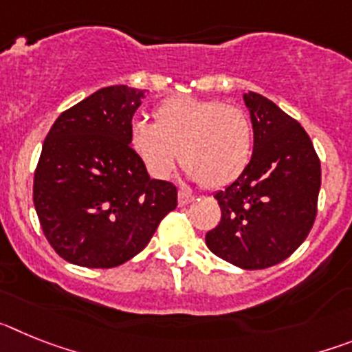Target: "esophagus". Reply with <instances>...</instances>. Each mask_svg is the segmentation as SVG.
<instances>
[{
  "instance_id": "obj_1",
  "label": "esophagus",
  "mask_w": 352,
  "mask_h": 352,
  "mask_svg": "<svg viewBox=\"0 0 352 352\" xmlns=\"http://www.w3.org/2000/svg\"><path fill=\"white\" fill-rule=\"evenodd\" d=\"M192 201H194V195H192L190 192L179 190V194H178V204H179V206H186V204H190Z\"/></svg>"
}]
</instances>
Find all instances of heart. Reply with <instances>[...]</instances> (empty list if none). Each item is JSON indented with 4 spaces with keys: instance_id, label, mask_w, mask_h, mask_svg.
Returning a JSON list of instances; mask_svg holds the SVG:
<instances>
[{
    "instance_id": "b5f03b06",
    "label": "heart",
    "mask_w": 352,
    "mask_h": 352,
    "mask_svg": "<svg viewBox=\"0 0 352 352\" xmlns=\"http://www.w3.org/2000/svg\"><path fill=\"white\" fill-rule=\"evenodd\" d=\"M153 120H133L129 126L130 148L153 178H169L179 157L201 185L223 188L250 164L254 129L238 105L174 96L155 109Z\"/></svg>"
}]
</instances>
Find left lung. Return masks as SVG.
I'll return each mask as SVG.
<instances>
[{
	"label": "left lung",
	"mask_w": 352,
	"mask_h": 352,
	"mask_svg": "<svg viewBox=\"0 0 352 352\" xmlns=\"http://www.w3.org/2000/svg\"><path fill=\"white\" fill-rule=\"evenodd\" d=\"M254 126L250 164L226 190L222 210L206 234L214 256L243 270H264L287 259L309 236L317 214L321 160L294 118L259 93L243 95Z\"/></svg>",
	"instance_id": "left-lung-1"
}]
</instances>
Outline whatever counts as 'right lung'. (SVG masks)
<instances>
[{"instance_id":"right-lung-1","label":"right lung","mask_w":352,"mask_h":352,"mask_svg":"<svg viewBox=\"0 0 352 352\" xmlns=\"http://www.w3.org/2000/svg\"><path fill=\"white\" fill-rule=\"evenodd\" d=\"M146 89L109 86L67 109L49 130L33 204L56 254L84 268H114L149 243L178 206V188L151 179L129 144Z\"/></svg>"}]
</instances>
